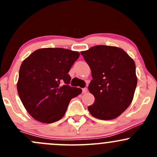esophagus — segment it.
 Instances as JSON below:
<instances>
[{
    "label": "esophagus",
    "instance_id": "obj_1",
    "mask_svg": "<svg viewBox=\"0 0 157 157\" xmlns=\"http://www.w3.org/2000/svg\"><path fill=\"white\" fill-rule=\"evenodd\" d=\"M86 92H87V88L85 87V88L82 89V93H86Z\"/></svg>",
    "mask_w": 157,
    "mask_h": 157
}]
</instances>
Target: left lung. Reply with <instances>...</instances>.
Here are the masks:
<instances>
[{
    "label": "left lung",
    "instance_id": "8db88e82",
    "mask_svg": "<svg viewBox=\"0 0 157 157\" xmlns=\"http://www.w3.org/2000/svg\"><path fill=\"white\" fill-rule=\"evenodd\" d=\"M80 54L93 77L88 89L95 101L89 112L101 120L117 118L134 97L137 83L134 60L123 49L108 45L93 46Z\"/></svg>",
    "mask_w": 157,
    "mask_h": 157
}]
</instances>
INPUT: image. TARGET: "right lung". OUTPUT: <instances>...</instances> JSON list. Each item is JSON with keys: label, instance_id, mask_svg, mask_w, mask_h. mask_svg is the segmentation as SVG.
Wrapping results in <instances>:
<instances>
[{"label": "right lung", "instance_id": "add662e5", "mask_svg": "<svg viewBox=\"0 0 157 157\" xmlns=\"http://www.w3.org/2000/svg\"><path fill=\"white\" fill-rule=\"evenodd\" d=\"M80 56L61 48L35 51L22 63L17 91L26 111L42 123H53L65 114L71 99L82 90L69 86L68 72Z\"/></svg>", "mask_w": 157, "mask_h": 157}]
</instances>
